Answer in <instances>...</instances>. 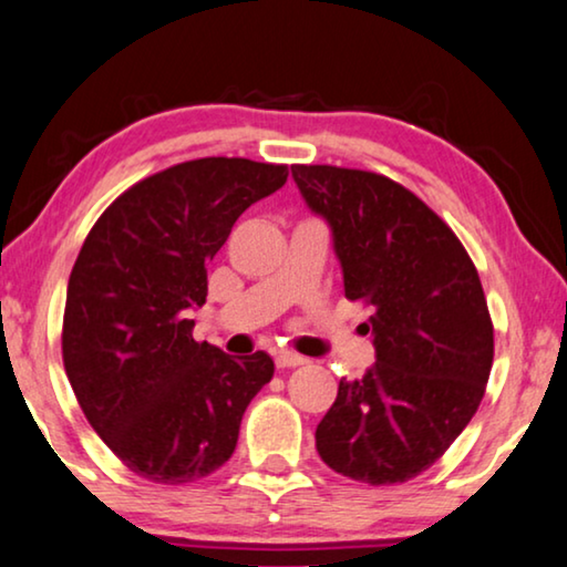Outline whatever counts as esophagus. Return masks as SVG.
<instances>
[{
    "mask_svg": "<svg viewBox=\"0 0 567 567\" xmlns=\"http://www.w3.org/2000/svg\"><path fill=\"white\" fill-rule=\"evenodd\" d=\"M309 360L301 354H293V352H281L276 357V368L278 370H291V368H301V364H307Z\"/></svg>",
    "mask_w": 567,
    "mask_h": 567,
    "instance_id": "34e87169",
    "label": "esophagus"
}]
</instances>
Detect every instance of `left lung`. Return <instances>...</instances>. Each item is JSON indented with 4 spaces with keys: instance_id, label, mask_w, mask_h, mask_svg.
I'll use <instances>...</instances> for the list:
<instances>
[{
    "instance_id": "obj_1",
    "label": "left lung",
    "mask_w": 567,
    "mask_h": 567,
    "mask_svg": "<svg viewBox=\"0 0 567 567\" xmlns=\"http://www.w3.org/2000/svg\"><path fill=\"white\" fill-rule=\"evenodd\" d=\"M291 172L332 225L344 296L372 309L364 329L378 352L362 380H339L317 451L354 482H411L466 429L489 380L494 324L476 266L456 233L385 174L332 164Z\"/></svg>"
}]
</instances>
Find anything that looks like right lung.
<instances>
[{
  "label": "right lung",
  "mask_w": 567,
  "mask_h": 567,
  "mask_svg": "<svg viewBox=\"0 0 567 567\" xmlns=\"http://www.w3.org/2000/svg\"><path fill=\"white\" fill-rule=\"evenodd\" d=\"M286 164L205 156L138 179L103 210L68 281L63 364L78 405L121 464L154 484H193L233 456L266 352L195 342L207 260L238 217L284 187Z\"/></svg>",
  "instance_id": "1"
}]
</instances>
